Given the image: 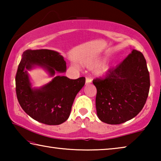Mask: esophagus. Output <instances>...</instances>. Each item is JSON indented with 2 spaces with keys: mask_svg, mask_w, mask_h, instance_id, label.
I'll use <instances>...</instances> for the list:
<instances>
[{
  "mask_svg": "<svg viewBox=\"0 0 161 161\" xmlns=\"http://www.w3.org/2000/svg\"><path fill=\"white\" fill-rule=\"evenodd\" d=\"M91 82H92V79H91V77H86V84H89V83H91Z\"/></svg>",
  "mask_w": 161,
  "mask_h": 161,
  "instance_id": "34e87169",
  "label": "esophagus"
}]
</instances>
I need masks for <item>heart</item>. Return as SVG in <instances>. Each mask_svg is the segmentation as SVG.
Masks as SVG:
<instances>
[{"label": "heart", "instance_id": "heart-1", "mask_svg": "<svg viewBox=\"0 0 161 161\" xmlns=\"http://www.w3.org/2000/svg\"><path fill=\"white\" fill-rule=\"evenodd\" d=\"M99 63V61L96 62V63H95V64H98ZM109 69H110L109 65L103 64V65H102V66L99 68V70H98V73H99V74H100V75H103V74H104V73L107 72V71Z\"/></svg>", "mask_w": 161, "mask_h": 161}]
</instances>
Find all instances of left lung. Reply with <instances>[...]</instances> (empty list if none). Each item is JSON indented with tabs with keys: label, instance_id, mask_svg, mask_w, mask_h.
<instances>
[{
	"label": "left lung",
	"instance_id": "obj_1",
	"mask_svg": "<svg viewBox=\"0 0 161 161\" xmlns=\"http://www.w3.org/2000/svg\"><path fill=\"white\" fill-rule=\"evenodd\" d=\"M97 88L96 108L101 121L120 124L142 110L150 89L146 59L140 51H133L103 78L93 80Z\"/></svg>",
	"mask_w": 161,
	"mask_h": 161
}]
</instances>
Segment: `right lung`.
Masks as SVG:
<instances>
[{"label": "right lung", "instance_id": "obj_1", "mask_svg": "<svg viewBox=\"0 0 161 161\" xmlns=\"http://www.w3.org/2000/svg\"><path fill=\"white\" fill-rule=\"evenodd\" d=\"M34 65L42 67L51 76L66 71V62L58 53L50 50H27L23 53L15 75L16 95L24 111L36 121L59 125L69 118L75 98L85 84V77L70 80L57 76L39 89L31 88L27 71Z\"/></svg>", "mask_w": 161, "mask_h": 161}]
</instances>
